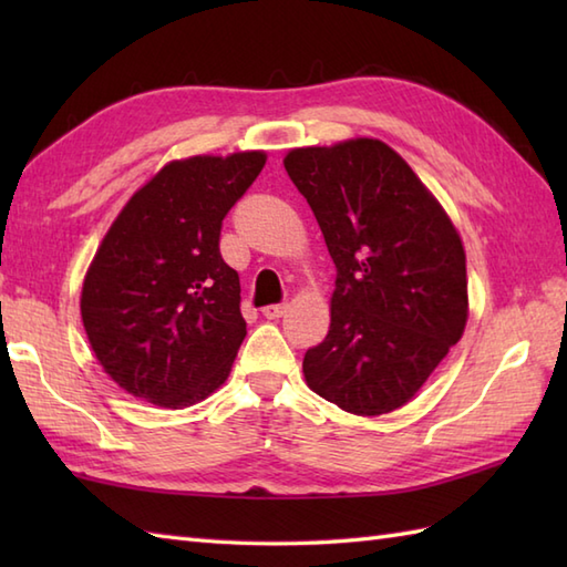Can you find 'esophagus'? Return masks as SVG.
<instances>
[{
	"instance_id": "34e87169",
	"label": "esophagus",
	"mask_w": 567,
	"mask_h": 567,
	"mask_svg": "<svg viewBox=\"0 0 567 567\" xmlns=\"http://www.w3.org/2000/svg\"><path fill=\"white\" fill-rule=\"evenodd\" d=\"M287 311V302H280V305H268L262 307V317L265 319H280Z\"/></svg>"
}]
</instances>
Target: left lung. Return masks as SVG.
<instances>
[{"label": "left lung", "instance_id": "left-lung-1", "mask_svg": "<svg viewBox=\"0 0 567 567\" xmlns=\"http://www.w3.org/2000/svg\"><path fill=\"white\" fill-rule=\"evenodd\" d=\"M285 171L315 212L336 265L331 327L305 355L307 384L351 414H388L412 400L461 341V236L382 141L297 148Z\"/></svg>", "mask_w": 567, "mask_h": 567}]
</instances>
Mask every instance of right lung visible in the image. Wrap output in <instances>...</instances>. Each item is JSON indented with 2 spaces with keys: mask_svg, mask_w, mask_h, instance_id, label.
I'll return each instance as SVG.
<instances>
[{
  "mask_svg": "<svg viewBox=\"0 0 567 567\" xmlns=\"http://www.w3.org/2000/svg\"><path fill=\"white\" fill-rule=\"evenodd\" d=\"M262 165L260 151L165 165L104 236L80 309L94 355L128 394L179 409L228 378L246 321L221 224Z\"/></svg>",
  "mask_w": 567,
  "mask_h": 567,
  "instance_id": "add662e5",
  "label": "right lung"
}]
</instances>
